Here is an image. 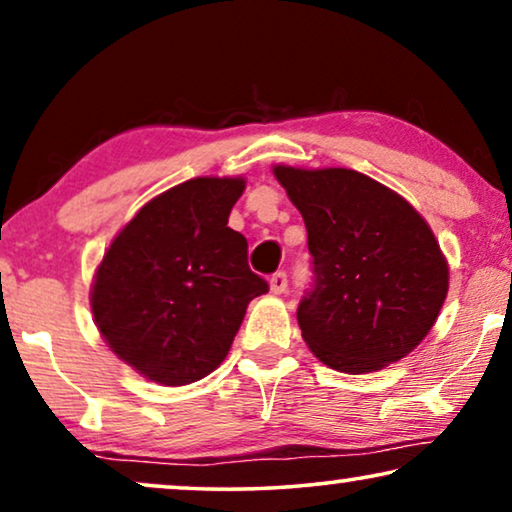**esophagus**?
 <instances>
[{
    "mask_svg": "<svg viewBox=\"0 0 512 512\" xmlns=\"http://www.w3.org/2000/svg\"><path fill=\"white\" fill-rule=\"evenodd\" d=\"M270 291L275 293V296H282L286 291V275L284 272H275V275L270 277Z\"/></svg>",
    "mask_w": 512,
    "mask_h": 512,
    "instance_id": "1",
    "label": "esophagus"
}]
</instances>
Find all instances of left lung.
<instances>
[{
    "mask_svg": "<svg viewBox=\"0 0 512 512\" xmlns=\"http://www.w3.org/2000/svg\"><path fill=\"white\" fill-rule=\"evenodd\" d=\"M303 214L314 289L298 326L328 368L363 375L401 361L436 324L450 268L424 216L347 167H272Z\"/></svg>",
    "mask_w": 512,
    "mask_h": 512,
    "instance_id": "obj_1",
    "label": "left lung"
}]
</instances>
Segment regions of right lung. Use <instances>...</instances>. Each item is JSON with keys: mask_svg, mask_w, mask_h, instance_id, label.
<instances>
[{"mask_svg": "<svg viewBox=\"0 0 512 512\" xmlns=\"http://www.w3.org/2000/svg\"><path fill=\"white\" fill-rule=\"evenodd\" d=\"M244 177H195L146 202L104 251L90 310L118 359L165 387L221 366L247 305L268 291L228 228Z\"/></svg>", "mask_w": 512, "mask_h": 512, "instance_id": "obj_1", "label": "right lung"}]
</instances>
